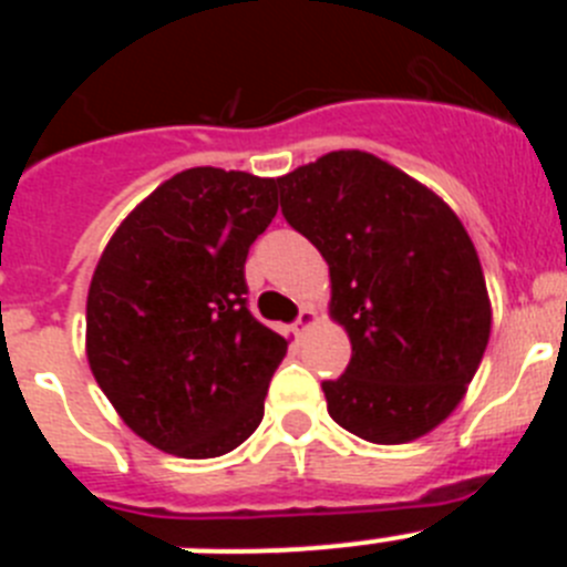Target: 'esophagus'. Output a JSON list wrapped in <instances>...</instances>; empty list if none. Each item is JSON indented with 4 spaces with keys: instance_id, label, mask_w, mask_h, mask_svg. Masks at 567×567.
I'll return each instance as SVG.
<instances>
[{
    "instance_id": "obj_1",
    "label": "esophagus",
    "mask_w": 567,
    "mask_h": 567,
    "mask_svg": "<svg viewBox=\"0 0 567 567\" xmlns=\"http://www.w3.org/2000/svg\"><path fill=\"white\" fill-rule=\"evenodd\" d=\"M315 323H318V315H315V309L303 307V309H300L298 320H295V323H292V329H295V332H298V334H303L309 327H315Z\"/></svg>"
}]
</instances>
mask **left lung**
<instances>
[{
    "mask_svg": "<svg viewBox=\"0 0 567 567\" xmlns=\"http://www.w3.org/2000/svg\"><path fill=\"white\" fill-rule=\"evenodd\" d=\"M280 213L327 258L352 340L329 414L369 443L429 434L463 400L491 334L483 267L452 207L378 155L338 150L278 178Z\"/></svg>",
    "mask_w": 567,
    "mask_h": 567,
    "instance_id": "8db88e82",
    "label": "left lung"
}]
</instances>
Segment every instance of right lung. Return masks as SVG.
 <instances>
[{"label":"right lung","instance_id":"obj_1","mask_svg":"<svg viewBox=\"0 0 567 567\" xmlns=\"http://www.w3.org/2000/svg\"><path fill=\"white\" fill-rule=\"evenodd\" d=\"M278 178L193 167L147 195L104 247L87 292V360L124 423L187 460L238 449L264 417L287 340L247 307L249 247Z\"/></svg>","mask_w":567,"mask_h":567}]
</instances>
